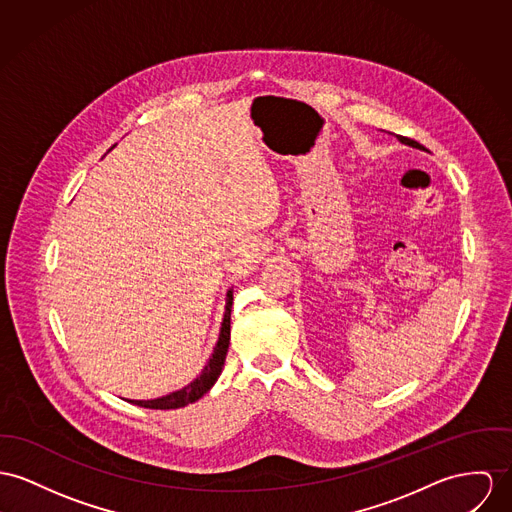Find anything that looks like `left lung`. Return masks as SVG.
Listing matches in <instances>:
<instances>
[{"instance_id":"8db88e82","label":"left lung","mask_w":512,"mask_h":512,"mask_svg":"<svg viewBox=\"0 0 512 512\" xmlns=\"http://www.w3.org/2000/svg\"><path fill=\"white\" fill-rule=\"evenodd\" d=\"M399 142H401V144H407V146H411V148H419V150H421V144H419V142H415V140H411V138H403V136H399Z\"/></svg>"}]
</instances>
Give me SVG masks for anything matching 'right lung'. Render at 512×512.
Masks as SVG:
<instances>
[{
	"mask_svg": "<svg viewBox=\"0 0 512 512\" xmlns=\"http://www.w3.org/2000/svg\"><path fill=\"white\" fill-rule=\"evenodd\" d=\"M232 302H234V290L230 288L226 294V308H224V319H222V327H220V335H218V343L212 351V356L208 358L206 366L202 368V372L197 378L187 384L185 388L171 392V394L163 395L158 399H130V403L146 407V409H179L185 407L189 403H195L204 394L210 392V388L216 384V380L222 374L224 362H226V354L230 347V314H232Z\"/></svg>",
	"mask_w": 512,
	"mask_h": 512,
	"instance_id": "1",
	"label": "right lung"
}]
</instances>
